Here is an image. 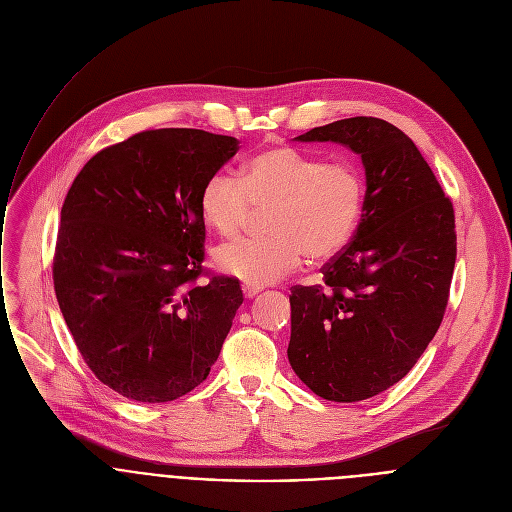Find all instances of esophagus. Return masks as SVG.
I'll return each instance as SVG.
<instances>
[{
    "label": "esophagus",
    "mask_w": 512,
    "mask_h": 512,
    "mask_svg": "<svg viewBox=\"0 0 512 512\" xmlns=\"http://www.w3.org/2000/svg\"><path fill=\"white\" fill-rule=\"evenodd\" d=\"M263 287L261 285H253V283H243V294H245V298H255L259 291H261Z\"/></svg>",
    "instance_id": "34e87169"
}]
</instances>
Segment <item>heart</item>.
<instances>
[{
  "label": "heart",
  "instance_id": "b5f03b06",
  "mask_svg": "<svg viewBox=\"0 0 512 512\" xmlns=\"http://www.w3.org/2000/svg\"><path fill=\"white\" fill-rule=\"evenodd\" d=\"M367 200V184L350 162L324 164L294 148H267L247 160L239 178L210 176L198 198L202 221L221 237H235L253 210L267 214L269 237L237 241L214 251L223 273L267 285L312 261L336 257L352 241Z\"/></svg>",
  "mask_w": 512,
  "mask_h": 512
}]
</instances>
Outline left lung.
<instances>
[{"instance_id": "obj_1", "label": "left lung", "mask_w": 512, "mask_h": 512, "mask_svg": "<svg viewBox=\"0 0 512 512\" xmlns=\"http://www.w3.org/2000/svg\"><path fill=\"white\" fill-rule=\"evenodd\" d=\"M360 156L367 200L324 285L291 289V369L318 397L352 403L399 383L442 324L456 263L454 208L415 143L377 117L296 137Z\"/></svg>"}]
</instances>
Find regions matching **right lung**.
I'll use <instances>...</instances> for the list:
<instances>
[{
    "instance_id": "right-lung-1",
    "label": "right lung",
    "mask_w": 512,
    "mask_h": 512,
    "mask_svg": "<svg viewBox=\"0 0 512 512\" xmlns=\"http://www.w3.org/2000/svg\"><path fill=\"white\" fill-rule=\"evenodd\" d=\"M237 152L202 129L141 131L93 156L64 198L56 300L89 369L127 399L198 387L243 304L239 279L198 283L200 190Z\"/></svg>"
}]
</instances>
